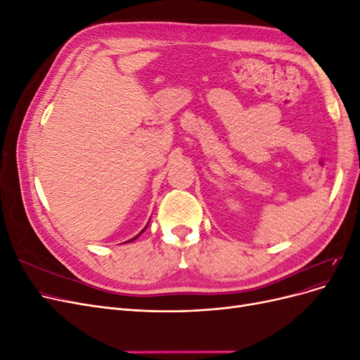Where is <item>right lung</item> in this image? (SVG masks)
<instances>
[{
    "label": "right lung",
    "mask_w": 360,
    "mask_h": 360,
    "mask_svg": "<svg viewBox=\"0 0 360 360\" xmlns=\"http://www.w3.org/2000/svg\"><path fill=\"white\" fill-rule=\"evenodd\" d=\"M148 222H150V221H148ZM147 225H148V224H147ZM146 228H147V226H146ZM146 228H144V230H146ZM144 230H143V231H144ZM143 231H141V233H143ZM141 233H139V234H136V236H135L134 238H130V240H127V242H134V240H135V238H138V237L141 236Z\"/></svg>",
    "instance_id": "right-lung-1"
}]
</instances>
